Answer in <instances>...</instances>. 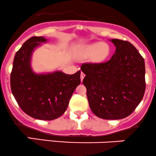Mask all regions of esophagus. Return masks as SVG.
I'll list each match as a JSON object with an SVG mask.
<instances>
[{
	"label": "esophagus",
	"instance_id": "obj_1",
	"mask_svg": "<svg viewBox=\"0 0 156 156\" xmlns=\"http://www.w3.org/2000/svg\"><path fill=\"white\" fill-rule=\"evenodd\" d=\"M84 76H85V75H84V74L82 72H81V81H82L83 79H84Z\"/></svg>",
	"mask_w": 156,
	"mask_h": 156
}]
</instances>
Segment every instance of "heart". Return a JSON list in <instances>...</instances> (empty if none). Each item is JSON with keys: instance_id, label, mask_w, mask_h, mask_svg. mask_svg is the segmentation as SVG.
Wrapping results in <instances>:
<instances>
[{"instance_id": "b5f03b06", "label": "heart", "mask_w": 156, "mask_h": 156, "mask_svg": "<svg viewBox=\"0 0 156 156\" xmlns=\"http://www.w3.org/2000/svg\"><path fill=\"white\" fill-rule=\"evenodd\" d=\"M111 52V48L107 43H96L85 46L81 50V55L92 57L96 62H101L107 59Z\"/></svg>"}]
</instances>
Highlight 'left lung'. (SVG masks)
<instances>
[{
	"label": "left lung",
	"instance_id": "left-lung-1",
	"mask_svg": "<svg viewBox=\"0 0 156 156\" xmlns=\"http://www.w3.org/2000/svg\"><path fill=\"white\" fill-rule=\"evenodd\" d=\"M111 42L116 51L109 61L84 63L81 69L92 112L104 120H120L130 115L144 96L145 62L129 42Z\"/></svg>",
	"mask_w": 156,
	"mask_h": 156
}]
</instances>
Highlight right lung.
Instances as JSON below:
<instances>
[{
  "label": "right lung",
  "mask_w": 156,
  "mask_h": 156,
  "mask_svg": "<svg viewBox=\"0 0 156 156\" xmlns=\"http://www.w3.org/2000/svg\"><path fill=\"white\" fill-rule=\"evenodd\" d=\"M46 41L43 36H33L16 52L10 74V87L23 111L33 118L52 120L61 116L67 109L72 94L81 83V71L73 75L59 71L34 73L30 66L33 51Z\"/></svg>",
  "instance_id": "right-lung-1"
}]
</instances>
